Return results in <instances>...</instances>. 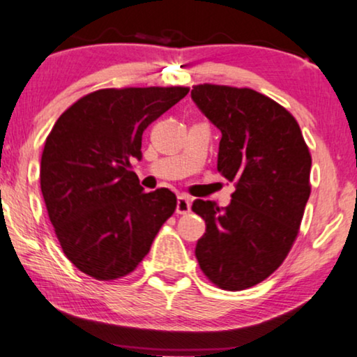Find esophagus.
Listing matches in <instances>:
<instances>
[{
	"mask_svg": "<svg viewBox=\"0 0 357 357\" xmlns=\"http://www.w3.org/2000/svg\"><path fill=\"white\" fill-rule=\"evenodd\" d=\"M192 208V198L188 195H180L177 198V213L178 214H187Z\"/></svg>",
	"mask_w": 357,
	"mask_h": 357,
	"instance_id": "1",
	"label": "esophagus"
}]
</instances>
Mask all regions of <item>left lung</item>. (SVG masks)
Returning a JSON list of instances; mask_svg holds the SVG:
<instances>
[{
	"instance_id": "obj_1",
	"label": "left lung",
	"mask_w": 357,
	"mask_h": 357,
	"mask_svg": "<svg viewBox=\"0 0 357 357\" xmlns=\"http://www.w3.org/2000/svg\"><path fill=\"white\" fill-rule=\"evenodd\" d=\"M192 99L221 130L218 170L236 182L226 208L193 202L206 222L195 255L213 284L242 291L275 273L294 245L310 197L312 158L294 116L260 92L198 84Z\"/></svg>"
}]
</instances>
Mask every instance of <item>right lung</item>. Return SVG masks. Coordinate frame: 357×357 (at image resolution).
<instances>
[{
    "label": "right lung",
    "instance_id": "right-lung-1",
    "mask_svg": "<svg viewBox=\"0 0 357 357\" xmlns=\"http://www.w3.org/2000/svg\"><path fill=\"white\" fill-rule=\"evenodd\" d=\"M188 87L99 89L76 100L43 146L40 188L56 238L77 270L99 281L130 275L177 208L169 188L146 193L130 160L143 131Z\"/></svg>",
    "mask_w": 357,
    "mask_h": 357
}]
</instances>
